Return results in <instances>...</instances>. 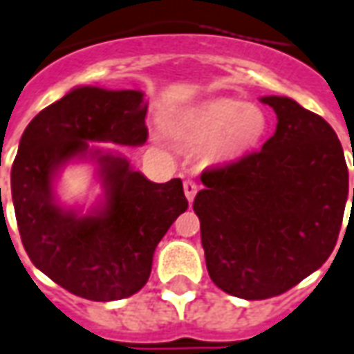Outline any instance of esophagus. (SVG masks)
I'll list each match as a JSON object with an SVG mask.
<instances>
[{
  "instance_id": "1",
  "label": "esophagus",
  "mask_w": 354,
  "mask_h": 354,
  "mask_svg": "<svg viewBox=\"0 0 354 354\" xmlns=\"http://www.w3.org/2000/svg\"><path fill=\"white\" fill-rule=\"evenodd\" d=\"M197 191H198V184L195 182V180H185L184 182V193H185V197H187V201H193L195 198V195H197Z\"/></svg>"
}]
</instances>
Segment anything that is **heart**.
Returning a JSON list of instances; mask_svg holds the SVG:
<instances>
[{"label":"heart","mask_w":354,"mask_h":354,"mask_svg":"<svg viewBox=\"0 0 354 354\" xmlns=\"http://www.w3.org/2000/svg\"><path fill=\"white\" fill-rule=\"evenodd\" d=\"M268 129V120L259 106L225 99L191 111L178 125L180 137L189 142L212 140L219 157L238 156L255 148Z\"/></svg>","instance_id":"b5f03b06"}]
</instances>
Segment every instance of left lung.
<instances>
[{"mask_svg":"<svg viewBox=\"0 0 354 354\" xmlns=\"http://www.w3.org/2000/svg\"><path fill=\"white\" fill-rule=\"evenodd\" d=\"M261 101L276 112V133L259 151L204 170L193 203L212 281L243 300L277 297L321 268L349 195L330 125L289 97Z\"/></svg>","mask_w":354,"mask_h":354,"instance_id":"8db88e82","label":"left lung"}]
</instances>
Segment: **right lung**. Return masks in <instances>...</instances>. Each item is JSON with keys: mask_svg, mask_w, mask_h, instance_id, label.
<instances>
[{"mask_svg": "<svg viewBox=\"0 0 354 354\" xmlns=\"http://www.w3.org/2000/svg\"><path fill=\"white\" fill-rule=\"evenodd\" d=\"M144 93L80 86L33 118L10 169V191L24 250L39 270L77 297L111 302L142 289L157 243L187 210L180 178L156 184L125 157L91 142L142 146ZM73 158H91L105 189L88 216L64 209L53 178ZM1 201V198H0Z\"/></svg>", "mask_w": 354, "mask_h": 354, "instance_id": "obj_1", "label": "right lung"}]
</instances>
